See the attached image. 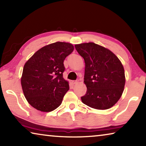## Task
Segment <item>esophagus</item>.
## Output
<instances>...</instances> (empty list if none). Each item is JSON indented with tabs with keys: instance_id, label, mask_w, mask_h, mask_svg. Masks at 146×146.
<instances>
[{
	"instance_id": "obj_1",
	"label": "esophagus",
	"mask_w": 146,
	"mask_h": 146,
	"mask_svg": "<svg viewBox=\"0 0 146 146\" xmlns=\"http://www.w3.org/2000/svg\"><path fill=\"white\" fill-rule=\"evenodd\" d=\"M78 81H77V80H73V83L74 84H76L78 83Z\"/></svg>"
}]
</instances>
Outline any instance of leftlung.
<instances>
[{
    "mask_svg": "<svg viewBox=\"0 0 146 146\" xmlns=\"http://www.w3.org/2000/svg\"><path fill=\"white\" fill-rule=\"evenodd\" d=\"M84 59V82L87 91L81 97L84 104L107 110L122 96L125 86L124 69L119 59L108 49L93 42L75 44Z\"/></svg>",
    "mask_w": 146,
    "mask_h": 146,
    "instance_id": "obj_1",
    "label": "left lung"
}]
</instances>
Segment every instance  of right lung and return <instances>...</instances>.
<instances>
[{
  "mask_svg": "<svg viewBox=\"0 0 146 146\" xmlns=\"http://www.w3.org/2000/svg\"><path fill=\"white\" fill-rule=\"evenodd\" d=\"M73 49L70 43L56 42L42 48L26 62L21 84L26 100L34 108L49 112L61 104L70 89L63 78L64 61Z\"/></svg>",
  "mask_w": 146,
  "mask_h": 146,
  "instance_id": "1",
  "label": "right lung"
}]
</instances>
